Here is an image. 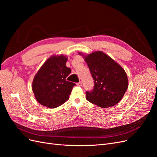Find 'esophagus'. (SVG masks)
I'll use <instances>...</instances> for the list:
<instances>
[{
  "label": "esophagus",
  "mask_w": 157,
  "mask_h": 157,
  "mask_svg": "<svg viewBox=\"0 0 157 157\" xmlns=\"http://www.w3.org/2000/svg\"><path fill=\"white\" fill-rule=\"evenodd\" d=\"M77 86H82V82H79L77 83Z\"/></svg>",
  "instance_id": "obj_1"
}]
</instances>
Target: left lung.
<instances>
[{
  "label": "left lung",
  "instance_id": "8db88e82",
  "mask_svg": "<svg viewBox=\"0 0 157 157\" xmlns=\"http://www.w3.org/2000/svg\"><path fill=\"white\" fill-rule=\"evenodd\" d=\"M84 59L94 80L93 90L86 92L87 100L103 108L116 105L124 96L128 86L124 70L101 51L86 56Z\"/></svg>",
  "mask_w": 157,
  "mask_h": 157
}]
</instances>
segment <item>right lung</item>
I'll list each match as a JSON object with an SVG mask.
<instances>
[{
    "instance_id": "1",
    "label": "right lung",
    "mask_w": 157,
    "mask_h": 157,
    "mask_svg": "<svg viewBox=\"0 0 157 157\" xmlns=\"http://www.w3.org/2000/svg\"><path fill=\"white\" fill-rule=\"evenodd\" d=\"M67 61V57L63 56H52L35 76L32 89L41 105L56 108L68 100L76 84L66 80L71 73V69L66 67Z\"/></svg>"
}]
</instances>
